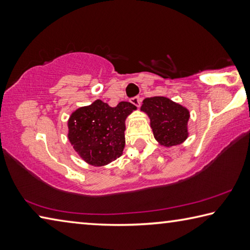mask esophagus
<instances>
[{"instance_id": "1", "label": "esophagus", "mask_w": 250, "mask_h": 250, "mask_svg": "<svg viewBox=\"0 0 250 250\" xmlns=\"http://www.w3.org/2000/svg\"><path fill=\"white\" fill-rule=\"evenodd\" d=\"M130 103L134 104V105H137V107H139V105H140V104H141V98H140V97L135 96V97H133V98L130 99Z\"/></svg>"}]
</instances>
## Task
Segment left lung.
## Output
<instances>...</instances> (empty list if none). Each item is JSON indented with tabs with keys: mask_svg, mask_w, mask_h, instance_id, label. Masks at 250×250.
<instances>
[{
	"mask_svg": "<svg viewBox=\"0 0 250 250\" xmlns=\"http://www.w3.org/2000/svg\"><path fill=\"white\" fill-rule=\"evenodd\" d=\"M141 110L147 113L154 138L161 145L174 146L188 138V110L166 97H151L143 100Z\"/></svg>",
	"mask_w": 250,
	"mask_h": 250,
	"instance_id": "left-lung-1",
	"label": "left lung"
}]
</instances>
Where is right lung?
Here are the masks:
<instances>
[{"label":"right lung","mask_w":250,"mask_h":250,"mask_svg":"<svg viewBox=\"0 0 250 250\" xmlns=\"http://www.w3.org/2000/svg\"><path fill=\"white\" fill-rule=\"evenodd\" d=\"M135 109L130 103L110 107L96 100L76 110L68 121V139L78 154L91 166H105L122 154L125 118Z\"/></svg>","instance_id":"1"}]
</instances>
